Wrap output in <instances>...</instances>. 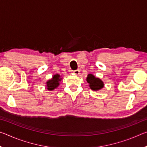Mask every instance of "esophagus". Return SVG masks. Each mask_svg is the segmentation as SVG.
<instances>
[{
	"instance_id": "1",
	"label": "esophagus",
	"mask_w": 147,
	"mask_h": 147,
	"mask_svg": "<svg viewBox=\"0 0 147 147\" xmlns=\"http://www.w3.org/2000/svg\"><path fill=\"white\" fill-rule=\"evenodd\" d=\"M73 73L74 74H80V70H78V69H76V70H74V71H73Z\"/></svg>"
}]
</instances>
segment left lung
Wrapping results in <instances>:
<instances>
[{
	"label": "left lung",
	"mask_w": 147,
	"mask_h": 147,
	"mask_svg": "<svg viewBox=\"0 0 147 147\" xmlns=\"http://www.w3.org/2000/svg\"><path fill=\"white\" fill-rule=\"evenodd\" d=\"M87 82L89 84V87L94 91H97L104 87L103 82L100 79L95 78L93 74H89L87 78Z\"/></svg>",
	"instance_id": "left-lung-1"
}]
</instances>
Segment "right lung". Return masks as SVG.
<instances>
[{
	"mask_svg": "<svg viewBox=\"0 0 147 147\" xmlns=\"http://www.w3.org/2000/svg\"><path fill=\"white\" fill-rule=\"evenodd\" d=\"M59 76H60L59 74H56V75H54L53 78L47 82V87L48 90H53L59 86V82L61 81V79Z\"/></svg>",
	"mask_w": 147,
	"mask_h": 147,
	"instance_id": "1",
	"label": "right lung"
}]
</instances>
